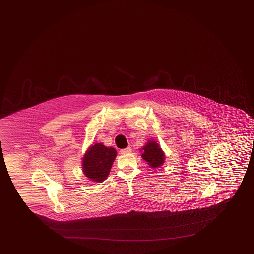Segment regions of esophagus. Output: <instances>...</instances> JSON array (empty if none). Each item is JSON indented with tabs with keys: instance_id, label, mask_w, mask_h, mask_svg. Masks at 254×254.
<instances>
[{
	"instance_id": "esophagus-1",
	"label": "esophagus",
	"mask_w": 254,
	"mask_h": 254,
	"mask_svg": "<svg viewBox=\"0 0 254 254\" xmlns=\"http://www.w3.org/2000/svg\"><path fill=\"white\" fill-rule=\"evenodd\" d=\"M130 151H131V148H130V147H127V148H125V149L121 150L120 152H121V154H127V153H129Z\"/></svg>"
}]
</instances>
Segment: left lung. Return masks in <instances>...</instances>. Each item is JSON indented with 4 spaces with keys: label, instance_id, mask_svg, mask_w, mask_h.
Returning a JSON list of instances; mask_svg holds the SVG:
<instances>
[{
    "label": "left lung",
    "instance_id": "obj_1",
    "mask_svg": "<svg viewBox=\"0 0 254 254\" xmlns=\"http://www.w3.org/2000/svg\"><path fill=\"white\" fill-rule=\"evenodd\" d=\"M140 151H142V159L148 162L151 168L160 167L163 164L165 155L155 140H148L146 145L143 146Z\"/></svg>",
    "mask_w": 254,
    "mask_h": 254
}]
</instances>
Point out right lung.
Here are the masks:
<instances>
[{
	"label": "right lung",
	"mask_w": 254,
	"mask_h": 254,
	"mask_svg": "<svg viewBox=\"0 0 254 254\" xmlns=\"http://www.w3.org/2000/svg\"><path fill=\"white\" fill-rule=\"evenodd\" d=\"M116 155L117 151L113 147L95 143L87 150L82 158V172L87 178L102 183L108 177Z\"/></svg>",
	"instance_id": "obj_1"
}]
</instances>
